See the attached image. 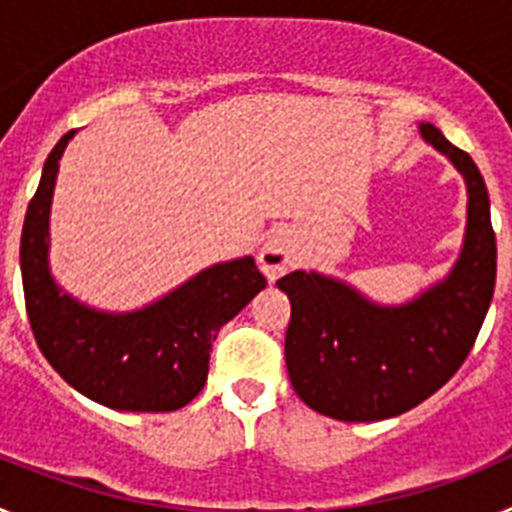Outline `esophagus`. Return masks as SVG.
Instances as JSON below:
<instances>
[{"label": "esophagus", "mask_w": 512, "mask_h": 512, "mask_svg": "<svg viewBox=\"0 0 512 512\" xmlns=\"http://www.w3.org/2000/svg\"><path fill=\"white\" fill-rule=\"evenodd\" d=\"M259 264L269 279L282 277L284 271L295 264V248H292V241L287 238V233L279 230V233L269 235V241H266L264 251L259 256Z\"/></svg>", "instance_id": "34e87169"}]
</instances>
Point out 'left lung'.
Returning a JSON list of instances; mask_svg holds the SVG:
<instances>
[{"label": "left lung", "mask_w": 512, "mask_h": 512, "mask_svg": "<svg viewBox=\"0 0 512 512\" xmlns=\"http://www.w3.org/2000/svg\"><path fill=\"white\" fill-rule=\"evenodd\" d=\"M420 133L451 158L469 189L467 238L449 279L402 307L372 305L315 271L277 282L292 305L289 379L300 400L328 418L369 423L413 410L459 372L490 310L497 243L485 179L436 125L423 122Z\"/></svg>", "instance_id": "8db88e82"}]
</instances>
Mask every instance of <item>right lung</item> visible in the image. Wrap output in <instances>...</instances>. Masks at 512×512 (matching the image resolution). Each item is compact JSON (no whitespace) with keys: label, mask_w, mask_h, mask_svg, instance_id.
<instances>
[{"label":"right lung","mask_w":512,"mask_h":512,"mask_svg":"<svg viewBox=\"0 0 512 512\" xmlns=\"http://www.w3.org/2000/svg\"><path fill=\"white\" fill-rule=\"evenodd\" d=\"M74 130L48 158L27 205L20 241L25 310L48 364L89 400L130 413H169L200 395L217 330L235 318L266 279L251 256L217 264L156 305L107 315L61 295L48 274V210L58 158Z\"/></svg>","instance_id":"obj_1"}]
</instances>
